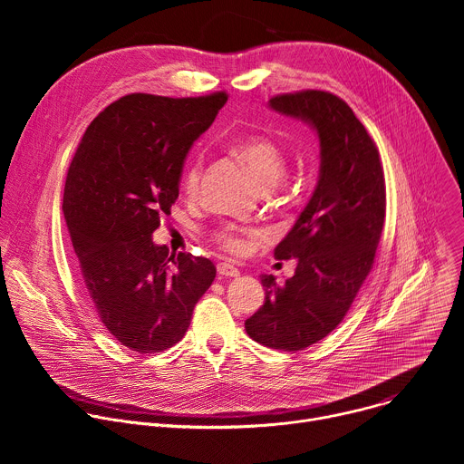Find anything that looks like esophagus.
Segmentation results:
<instances>
[{
	"mask_svg": "<svg viewBox=\"0 0 464 464\" xmlns=\"http://www.w3.org/2000/svg\"><path fill=\"white\" fill-rule=\"evenodd\" d=\"M217 272H218V276H222V277H238V276H240L238 268L233 266V264H229V262H220L218 266H217Z\"/></svg>",
	"mask_w": 464,
	"mask_h": 464,
	"instance_id": "esophagus-1",
	"label": "esophagus"
}]
</instances>
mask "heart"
I'll return each instance as SVG.
<instances>
[{
    "label": "heart",
    "mask_w": 464,
    "mask_h": 464,
    "mask_svg": "<svg viewBox=\"0 0 464 464\" xmlns=\"http://www.w3.org/2000/svg\"><path fill=\"white\" fill-rule=\"evenodd\" d=\"M235 154L246 165L253 179L262 190H270L281 183L286 172V158L279 145L264 136H247L235 143ZM202 158L190 160L181 178V188L187 196H194L200 187ZM255 231H240L235 227H222L217 231V242L233 255H242L247 249V238H255Z\"/></svg>",
    "instance_id": "obj_1"
}]
</instances>
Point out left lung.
I'll return each instance as SVG.
<instances>
[{
  "instance_id": "8db88e82",
  "label": "left lung",
  "mask_w": 464,
  "mask_h": 464,
  "mask_svg": "<svg viewBox=\"0 0 464 464\" xmlns=\"http://www.w3.org/2000/svg\"><path fill=\"white\" fill-rule=\"evenodd\" d=\"M270 108L310 124L319 138V178L310 202L276 247V258H295L283 286L260 276L264 304L246 319L256 343L303 351L342 323L369 276L385 218L380 154L345 101L306 90L270 99Z\"/></svg>"
}]
</instances>
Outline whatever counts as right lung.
<instances>
[{"label":"right lung","instance_id":"1","mask_svg":"<svg viewBox=\"0 0 464 464\" xmlns=\"http://www.w3.org/2000/svg\"><path fill=\"white\" fill-rule=\"evenodd\" d=\"M226 101L224 92L121 97L88 126L65 178L62 209L86 294L110 334L136 353L178 343L215 281L209 258L169 253L152 235L178 200L192 143Z\"/></svg>","mask_w":464,"mask_h":464}]
</instances>
